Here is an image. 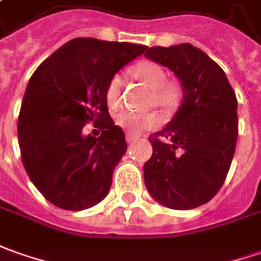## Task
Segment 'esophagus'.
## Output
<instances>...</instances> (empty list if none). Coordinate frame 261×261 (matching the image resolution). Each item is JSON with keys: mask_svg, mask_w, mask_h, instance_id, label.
Listing matches in <instances>:
<instances>
[{"mask_svg": "<svg viewBox=\"0 0 261 261\" xmlns=\"http://www.w3.org/2000/svg\"><path fill=\"white\" fill-rule=\"evenodd\" d=\"M125 138H127V141H128V143H134V141H137L138 140V136H136V134H131V133H127Z\"/></svg>", "mask_w": 261, "mask_h": 261, "instance_id": "1", "label": "esophagus"}]
</instances>
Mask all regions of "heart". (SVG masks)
I'll return each instance as SVG.
<instances>
[{
	"instance_id": "obj_1",
	"label": "heart",
	"mask_w": 261,
	"mask_h": 261,
	"mask_svg": "<svg viewBox=\"0 0 261 261\" xmlns=\"http://www.w3.org/2000/svg\"><path fill=\"white\" fill-rule=\"evenodd\" d=\"M133 74L143 84L151 90L150 102L159 107L166 114L175 111L181 102L182 90L177 81H167V72L160 64L154 61H143L133 67ZM123 77L120 74L113 75L106 87V100L110 107H118L121 101ZM160 123V117L155 113H136L124 110L117 116V124L131 134H140L150 130Z\"/></svg>"
}]
</instances>
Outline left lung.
I'll use <instances>...</instances> for the list:
<instances>
[{"label":"left lung","mask_w":261,"mask_h":261,"mask_svg":"<svg viewBox=\"0 0 261 261\" xmlns=\"http://www.w3.org/2000/svg\"><path fill=\"white\" fill-rule=\"evenodd\" d=\"M144 57L173 71L182 90L171 121L148 137L153 155L144 164L145 187L168 208H196L217 194L234 155V90L219 64L187 42L151 47Z\"/></svg>","instance_id":"obj_1"}]
</instances>
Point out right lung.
Returning <instances> with one entry per match:
<instances>
[{"label": "right lung", "instance_id": "right-lung-1", "mask_svg": "<svg viewBox=\"0 0 261 261\" xmlns=\"http://www.w3.org/2000/svg\"><path fill=\"white\" fill-rule=\"evenodd\" d=\"M147 47L74 38L28 81L18 117L21 159L34 186L60 208L80 212L104 200L127 151L124 131L110 117L106 87ZM94 121L98 139L84 133Z\"/></svg>", "mask_w": 261, "mask_h": 261}]
</instances>
